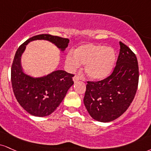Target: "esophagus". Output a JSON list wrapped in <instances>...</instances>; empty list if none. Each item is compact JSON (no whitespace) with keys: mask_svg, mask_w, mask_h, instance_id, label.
<instances>
[{"mask_svg":"<svg viewBox=\"0 0 151 151\" xmlns=\"http://www.w3.org/2000/svg\"><path fill=\"white\" fill-rule=\"evenodd\" d=\"M79 79H80V77H79L78 75H75V76H74V77H73V81H74V82H77V81H79Z\"/></svg>","mask_w":151,"mask_h":151,"instance_id":"34e87169","label":"esophagus"}]
</instances>
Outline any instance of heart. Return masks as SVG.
Returning a JSON list of instances; mask_svg holds the SVG:
<instances>
[{"label": "heart", "mask_w": 151, "mask_h": 151, "mask_svg": "<svg viewBox=\"0 0 151 151\" xmlns=\"http://www.w3.org/2000/svg\"><path fill=\"white\" fill-rule=\"evenodd\" d=\"M116 55L115 50L102 45H81L69 52L66 56V63L70 69L79 68L85 65V73L89 79L101 81L111 74L115 67Z\"/></svg>", "instance_id": "heart-1"}]
</instances>
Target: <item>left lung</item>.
<instances>
[{
  "label": "left lung",
  "mask_w": 151,
  "mask_h": 151,
  "mask_svg": "<svg viewBox=\"0 0 151 151\" xmlns=\"http://www.w3.org/2000/svg\"><path fill=\"white\" fill-rule=\"evenodd\" d=\"M119 45V54L111 75L103 80L87 82L83 103L91 117L101 122L120 117L137 93L139 77L137 58L128 46L122 42Z\"/></svg>",
  "instance_id": "left-lung-1"
}]
</instances>
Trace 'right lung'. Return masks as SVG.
I'll return each mask as SVG.
<instances>
[{
    "mask_svg": "<svg viewBox=\"0 0 151 151\" xmlns=\"http://www.w3.org/2000/svg\"><path fill=\"white\" fill-rule=\"evenodd\" d=\"M45 40L53 43L60 51L68 46V39L40 34L34 36L22 43L17 50L11 68V82L16 99L27 112L36 117H46L52 113L73 85L74 74L64 70H55L40 77H34L24 72L21 58L31 41Z\"/></svg>",
    "mask_w": 151,
    "mask_h": 151,
    "instance_id": "obj_1",
    "label": "right lung"
}]
</instances>
